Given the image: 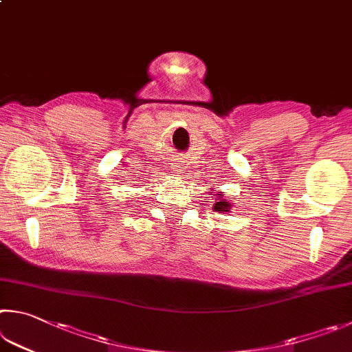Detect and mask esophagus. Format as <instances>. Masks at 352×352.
I'll use <instances>...</instances> for the list:
<instances>
[{
  "label": "esophagus",
  "mask_w": 352,
  "mask_h": 352,
  "mask_svg": "<svg viewBox=\"0 0 352 352\" xmlns=\"http://www.w3.org/2000/svg\"><path fill=\"white\" fill-rule=\"evenodd\" d=\"M178 164H180V163H175V164H174V169H175L177 172H178V170H180V169H178V168H180V166H178Z\"/></svg>",
  "instance_id": "obj_1"
}]
</instances>
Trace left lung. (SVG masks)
I'll use <instances>...</instances> for the list:
<instances>
[{
	"instance_id": "1",
	"label": "left lung",
	"mask_w": 352,
	"mask_h": 352,
	"mask_svg": "<svg viewBox=\"0 0 352 352\" xmlns=\"http://www.w3.org/2000/svg\"><path fill=\"white\" fill-rule=\"evenodd\" d=\"M215 210H219V212H229V203L223 198V194H219L215 198Z\"/></svg>"
}]
</instances>
